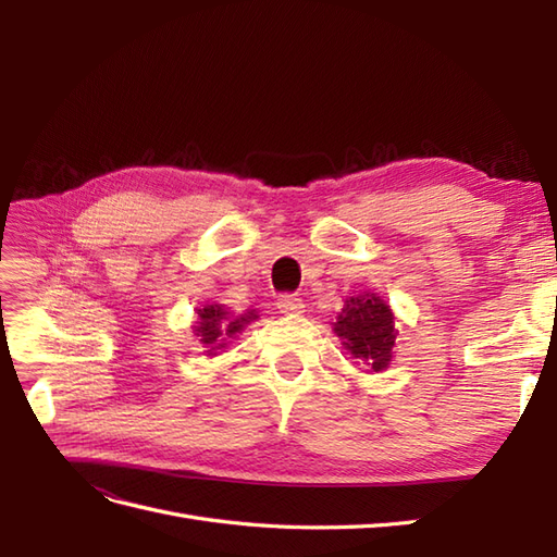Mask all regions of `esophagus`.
Masks as SVG:
<instances>
[{"label": "esophagus", "mask_w": 557, "mask_h": 557, "mask_svg": "<svg viewBox=\"0 0 557 557\" xmlns=\"http://www.w3.org/2000/svg\"><path fill=\"white\" fill-rule=\"evenodd\" d=\"M276 307H278L281 313L290 315V313H301V309H305V301H301L299 295H290V293H288V295H281V297H278Z\"/></svg>", "instance_id": "1"}]
</instances>
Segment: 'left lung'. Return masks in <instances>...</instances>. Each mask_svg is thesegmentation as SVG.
Here are the masks:
<instances>
[{"label":"left lung","instance_id":"1","mask_svg":"<svg viewBox=\"0 0 557 557\" xmlns=\"http://www.w3.org/2000/svg\"><path fill=\"white\" fill-rule=\"evenodd\" d=\"M344 346L369 369L381 372L393 358L395 323L393 313L376 295H358L346 299V307L334 323Z\"/></svg>","mask_w":557,"mask_h":557}]
</instances>
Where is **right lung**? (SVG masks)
Instances as JSON below:
<instances>
[{
    "label": "right lung",
    "instance_id": "add662e5",
    "mask_svg": "<svg viewBox=\"0 0 557 557\" xmlns=\"http://www.w3.org/2000/svg\"><path fill=\"white\" fill-rule=\"evenodd\" d=\"M250 318H256V313L230 320L227 311H223V307L211 305V307L199 309V327H195V332H197V336H201L199 342L207 344L213 350L215 346H223L221 342H225L227 336L237 334Z\"/></svg>",
    "mask_w": 557,
    "mask_h": 557
}]
</instances>
